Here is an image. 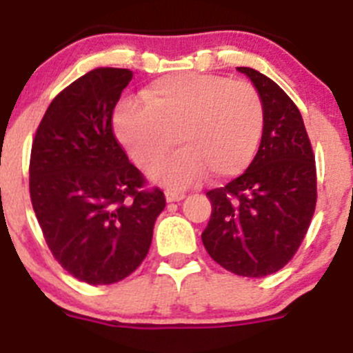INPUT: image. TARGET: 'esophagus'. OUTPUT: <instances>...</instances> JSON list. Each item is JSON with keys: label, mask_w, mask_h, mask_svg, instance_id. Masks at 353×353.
Returning <instances> with one entry per match:
<instances>
[{"label": "esophagus", "mask_w": 353, "mask_h": 353, "mask_svg": "<svg viewBox=\"0 0 353 353\" xmlns=\"http://www.w3.org/2000/svg\"><path fill=\"white\" fill-rule=\"evenodd\" d=\"M165 196H167V202H179V200H183L184 193L183 192H177V190H167L165 192Z\"/></svg>", "instance_id": "obj_1"}]
</instances>
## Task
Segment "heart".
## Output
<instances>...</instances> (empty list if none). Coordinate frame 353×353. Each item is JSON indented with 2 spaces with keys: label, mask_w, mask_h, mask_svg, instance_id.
<instances>
[{
  "label": "heart",
  "mask_w": 353,
  "mask_h": 353,
  "mask_svg": "<svg viewBox=\"0 0 353 353\" xmlns=\"http://www.w3.org/2000/svg\"><path fill=\"white\" fill-rule=\"evenodd\" d=\"M265 128V103L252 82L221 75L170 74L126 100L114 130L132 160L153 172L179 142L183 151L163 165L158 179L188 186L204 176H237L255 158ZM178 139H176L175 137Z\"/></svg>",
  "instance_id": "obj_1"
}]
</instances>
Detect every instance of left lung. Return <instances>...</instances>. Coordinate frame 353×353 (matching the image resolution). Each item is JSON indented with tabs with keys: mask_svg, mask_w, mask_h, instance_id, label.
Wrapping results in <instances>:
<instances>
[{
	"mask_svg": "<svg viewBox=\"0 0 353 353\" xmlns=\"http://www.w3.org/2000/svg\"><path fill=\"white\" fill-rule=\"evenodd\" d=\"M237 70L262 94L265 128L246 172L208 192L212 211L202 243L227 271L263 278L285 268L306 236L316 205V165L290 97L256 70Z\"/></svg>",
	"mask_w": 353,
	"mask_h": 353,
	"instance_id": "left-lung-1",
	"label": "left lung"
}]
</instances>
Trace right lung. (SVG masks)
Returning a JSON list of instances; mask_svg holds the SVG:
<instances>
[{
    "label": "right lung",
    "mask_w": 353,
    "mask_h": 353,
    "mask_svg": "<svg viewBox=\"0 0 353 353\" xmlns=\"http://www.w3.org/2000/svg\"><path fill=\"white\" fill-rule=\"evenodd\" d=\"M132 77L126 68H97L66 85L31 145V204L47 246L90 285L117 283L141 265L167 204L114 135V107Z\"/></svg>",
    "instance_id": "right-lung-1"
}]
</instances>
